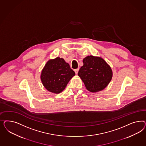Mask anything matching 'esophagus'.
<instances>
[{
	"instance_id": "obj_1",
	"label": "esophagus",
	"mask_w": 146,
	"mask_h": 146,
	"mask_svg": "<svg viewBox=\"0 0 146 146\" xmlns=\"http://www.w3.org/2000/svg\"><path fill=\"white\" fill-rule=\"evenodd\" d=\"M79 68H77V69H75V70H74V71H75V74H78V72H79Z\"/></svg>"
}]
</instances>
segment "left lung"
Wrapping results in <instances>:
<instances>
[{
    "label": "left lung",
    "instance_id": "1",
    "mask_svg": "<svg viewBox=\"0 0 146 146\" xmlns=\"http://www.w3.org/2000/svg\"><path fill=\"white\" fill-rule=\"evenodd\" d=\"M84 65L80 68L78 75L87 89L95 93L105 88L112 77L110 67L100 57L87 56L83 60Z\"/></svg>",
    "mask_w": 146,
    "mask_h": 146
}]
</instances>
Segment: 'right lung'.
Wrapping results in <instances>:
<instances>
[{
  "label": "right lung",
  "mask_w": 146,
  "mask_h": 146,
  "mask_svg": "<svg viewBox=\"0 0 146 146\" xmlns=\"http://www.w3.org/2000/svg\"><path fill=\"white\" fill-rule=\"evenodd\" d=\"M75 75L70 65L64 59L56 58L46 64L40 76L44 87L49 92L59 94L65 88L71 78Z\"/></svg>",
  "instance_id": "right-lung-1"
}]
</instances>
